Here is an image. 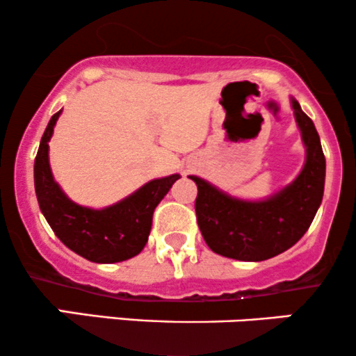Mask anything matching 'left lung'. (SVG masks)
Instances as JSON below:
<instances>
[{
	"label": "left lung",
	"instance_id": "obj_1",
	"mask_svg": "<svg viewBox=\"0 0 356 356\" xmlns=\"http://www.w3.org/2000/svg\"><path fill=\"white\" fill-rule=\"evenodd\" d=\"M306 145V164L291 186L263 202H243L191 175L197 186L195 216L202 238L216 254L239 261L275 257L303 238L325 189V154L313 120L293 100Z\"/></svg>",
	"mask_w": 356,
	"mask_h": 356
}]
</instances>
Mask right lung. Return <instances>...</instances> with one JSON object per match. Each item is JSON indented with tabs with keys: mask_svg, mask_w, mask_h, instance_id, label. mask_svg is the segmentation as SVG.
I'll return each mask as SVG.
<instances>
[{
	"mask_svg": "<svg viewBox=\"0 0 356 356\" xmlns=\"http://www.w3.org/2000/svg\"><path fill=\"white\" fill-rule=\"evenodd\" d=\"M60 113L61 110L48 122L35 159V191L44 219L65 246L93 263H120L137 256L149 239L155 207L179 174L150 181L107 209L76 206L53 181L48 164V142Z\"/></svg>",
	"mask_w": 356,
	"mask_h": 356,
	"instance_id": "right-lung-1",
	"label": "right lung"
}]
</instances>
